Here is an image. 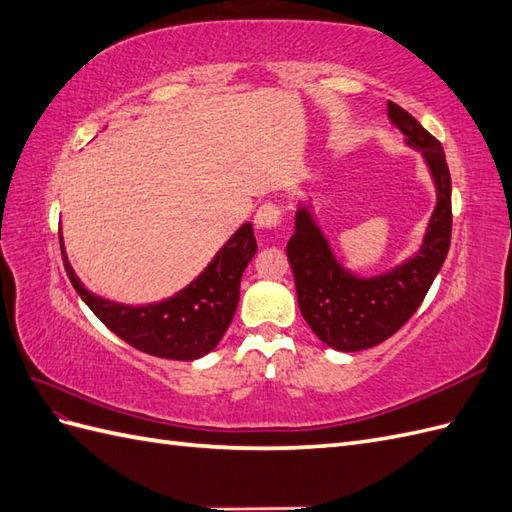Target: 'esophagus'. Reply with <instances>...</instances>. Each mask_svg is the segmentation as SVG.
Segmentation results:
<instances>
[{
	"instance_id": "34e87169",
	"label": "esophagus",
	"mask_w": 512,
	"mask_h": 512,
	"mask_svg": "<svg viewBox=\"0 0 512 512\" xmlns=\"http://www.w3.org/2000/svg\"><path fill=\"white\" fill-rule=\"evenodd\" d=\"M281 222V209L277 205H272V202H266V205H261L255 213V227L259 231H270V229H277Z\"/></svg>"
}]
</instances>
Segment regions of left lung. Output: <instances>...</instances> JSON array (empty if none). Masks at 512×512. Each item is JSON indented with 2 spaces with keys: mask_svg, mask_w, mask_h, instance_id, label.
Masks as SVG:
<instances>
[{
  "mask_svg": "<svg viewBox=\"0 0 512 512\" xmlns=\"http://www.w3.org/2000/svg\"><path fill=\"white\" fill-rule=\"evenodd\" d=\"M388 120L403 135V144L421 152L436 189V205L417 253L379 275H358L334 253L307 198L296 207L294 235L285 246L303 318L320 342L344 353L371 349L406 325L449 251L451 178L445 152L395 102H388Z\"/></svg>",
  "mask_w": 512,
  "mask_h": 512,
  "instance_id": "8db88e82",
  "label": "left lung"
}]
</instances>
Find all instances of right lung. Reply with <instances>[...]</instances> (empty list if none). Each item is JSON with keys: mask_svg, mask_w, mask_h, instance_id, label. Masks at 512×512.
I'll list each match as a JSON object with an SVG mask.
<instances>
[{"mask_svg": "<svg viewBox=\"0 0 512 512\" xmlns=\"http://www.w3.org/2000/svg\"><path fill=\"white\" fill-rule=\"evenodd\" d=\"M253 224L244 222L200 275L168 299L124 305L87 290L69 264L61 233L67 277L89 310L130 347L165 360L192 362L218 347L240 301V281L255 257Z\"/></svg>", "mask_w": 512, "mask_h": 512, "instance_id": "1", "label": "right lung"}]
</instances>
